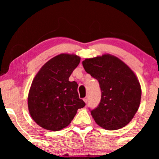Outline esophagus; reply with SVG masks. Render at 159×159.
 Here are the masks:
<instances>
[{
  "instance_id": "34e87169",
  "label": "esophagus",
  "mask_w": 159,
  "mask_h": 159,
  "mask_svg": "<svg viewBox=\"0 0 159 159\" xmlns=\"http://www.w3.org/2000/svg\"><path fill=\"white\" fill-rule=\"evenodd\" d=\"M84 102H85V103H87V101H88V98H87V97H85L84 98Z\"/></svg>"
}]
</instances>
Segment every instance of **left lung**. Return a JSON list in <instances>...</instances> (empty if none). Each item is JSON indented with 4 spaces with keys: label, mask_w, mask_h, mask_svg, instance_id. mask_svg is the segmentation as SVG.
<instances>
[{
    "label": "left lung",
    "mask_w": 159,
    "mask_h": 159,
    "mask_svg": "<svg viewBox=\"0 0 159 159\" xmlns=\"http://www.w3.org/2000/svg\"><path fill=\"white\" fill-rule=\"evenodd\" d=\"M82 64L98 80L102 91L99 105L90 111L95 122L107 130L125 126L140 103L141 87L135 74L121 60L108 54L87 58Z\"/></svg>",
    "instance_id": "obj_1"
}]
</instances>
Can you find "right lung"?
Listing matches in <instances>:
<instances>
[{
    "mask_svg": "<svg viewBox=\"0 0 159 159\" xmlns=\"http://www.w3.org/2000/svg\"><path fill=\"white\" fill-rule=\"evenodd\" d=\"M80 61L75 54L57 55L42 66L33 80L27 98L28 110L32 119L43 129H64L78 109L85 106L79 98L77 82L69 81Z\"/></svg>",
    "mask_w": 159,
    "mask_h": 159,
    "instance_id": "obj_1",
    "label": "right lung"
}]
</instances>
